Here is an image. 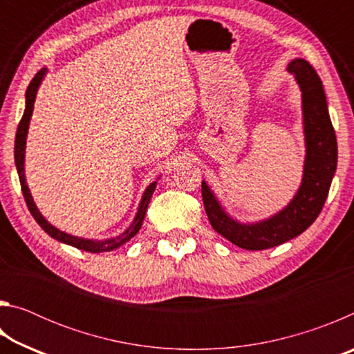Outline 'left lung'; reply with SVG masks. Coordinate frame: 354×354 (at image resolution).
Here are the masks:
<instances>
[{
  "label": "left lung",
  "mask_w": 354,
  "mask_h": 354,
  "mask_svg": "<svg viewBox=\"0 0 354 354\" xmlns=\"http://www.w3.org/2000/svg\"><path fill=\"white\" fill-rule=\"evenodd\" d=\"M289 71L295 75L303 92L306 134L303 183L290 205L266 221L241 225L227 217L206 183H201L203 203L212 227L227 241L245 250L277 247L306 231L322 212L337 165V140L319 75L304 59L292 61Z\"/></svg>",
  "instance_id": "left-lung-1"
}]
</instances>
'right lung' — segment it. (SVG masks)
<instances>
[{"label": "right lung", "instance_id": "1", "mask_svg": "<svg viewBox=\"0 0 354 354\" xmlns=\"http://www.w3.org/2000/svg\"><path fill=\"white\" fill-rule=\"evenodd\" d=\"M45 68L40 70L37 75L32 77V81L29 82L28 91H26V109L25 113L19 123V128H17V136H15V165H17V171H19V178H20V185H21V192L23 196H25L26 206L31 212L32 217L35 218V221L41 226L46 234H50L53 239H56L59 242H64L67 245H71V247L80 248L82 251H88V253H100V251H111L118 248L120 245H123L124 242H128L131 237H134L137 234V231L140 230L142 221L145 218V212L148 207V203L151 200V195L156 189V183H153L149 187L145 190L143 194V198L140 201V207L139 212H137L136 218L133 221V225L129 226V230L127 232H123L120 237L115 239H109V241H103V242H95V241H87V239H80V237H73L70 234H65V232L59 231L57 227H55L53 225L48 223V221L41 217V214L39 212V209L35 207L32 196L29 194V189L26 185V179H25V143H26V134H28V127H29V120H31L32 115V109H34V100H35V93H37V87L41 81V77L45 75Z\"/></svg>", "mask_w": 354, "mask_h": 354}]
</instances>
